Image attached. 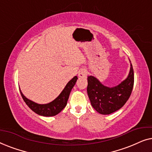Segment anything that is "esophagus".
Segmentation results:
<instances>
[{
  "instance_id": "esophagus-1",
  "label": "esophagus",
  "mask_w": 152,
  "mask_h": 152,
  "mask_svg": "<svg viewBox=\"0 0 152 152\" xmlns=\"http://www.w3.org/2000/svg\"><path fill=\"white\" fill-rule=\"evenodd\" d=\"M78 76L80 77H86L87 76V71L86 69H80L78 72Z\"/></svg>"
}]
</instances>
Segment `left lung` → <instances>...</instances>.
Here are the masks:
<instances>
[{
	"mask_svg": "<svg viewBox=\"0 0 152 152\" xmlns=\"http://www.w3.org/2000/svg\"><path fill=\"white\" fill-rule=\"evenodd\" d=\"M130 71L127 77L117 86L108 87L94 76H88L87 93L91 105L96 111L109 115L123 107L129 98L134 83V74L130 61Z\"/></svg>",
	"mask_w": 152,
	"mask_h": 152,
	"instance_id": "obj_1",
	"label": "left lung"
}]
</instances>
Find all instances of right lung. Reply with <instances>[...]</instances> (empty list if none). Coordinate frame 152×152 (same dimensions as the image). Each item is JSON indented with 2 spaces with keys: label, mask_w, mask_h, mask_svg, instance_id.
<instances>
[{
  "label": "right lung",
  "mask_w": 152,
  "mask_h": 152,
  "mask_svg": "<svg viewBox=\"0 0 152 152\" xmlns=\"http://www.w3.org/2000/svg\"><path fill=\"white\" fill-rule=\"evenodd\" d=\"M77 77L75 76L71 80L67 83L66 86L64 87L63 91L60 93L57 98H55L53 101L50 103L41 104H37L30 99L27 98L25 95L23 94L20 89V95L23 99V100L27 105L28 106L30 109H32L34 113L38 114L39 115L45 116V117H51L57 115L63 110L67 104V102L69 97L70 93L73 86L75 84L77 80Z\"/></svg>",
  "instance_id": "1"
}]
</instances>
